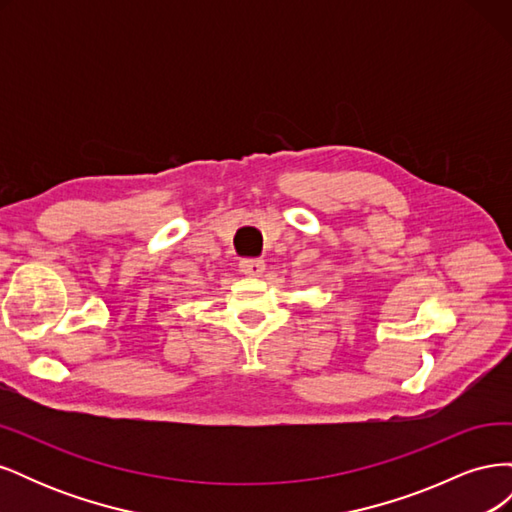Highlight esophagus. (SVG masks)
<instances>
[{
	"label": "esophagus",
	"mask_w": 512,
	"mask_h": 512,
	"mask_svg": "<svg viewBox=\"0 0 512 512\" xmlns=\"http://www.w3.org/2000/svg\"><path fill=\"white\" fill-rule=\"evenodd\" d=\"M239 269H241V273L250 275V277H260L262 271H265V260H260V258H243L239 262Z\"/></svg>",
	"instance_id": "34e87169"
}]
</instances>
